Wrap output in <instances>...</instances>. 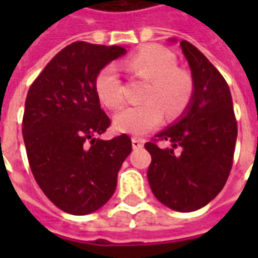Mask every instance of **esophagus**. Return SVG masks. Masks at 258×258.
I'll use <instances>...</instances> for the list:
<instances>
[{"mask_svg":"<svg viewBox=\"0 0 258 258\" xmlns=\"http://www.w3.org/2000/svg\"><path fill=\"white\" fill-rule=\"evenodd\" d=\"M131 144H133V148L134 149H140L144 146V140H140V138H133L131 140Z\"/></svg>","mask_w":258,"mask_h":258,"instance_id":"34e87169","label":"esophagus"}]
</instances>
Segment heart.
<instances>
[{
	"instance_id": "obj_1",
	"label": "heart",
	"mask_w": 258,
	"mask_h": 258,
	"mask_svg": "<svg viewBox=\"0 0 258 258\" xmlns=\"http://www.w3.org/2000/svg\"><path fill=\"white\" fill-rule=\"evenodd\" d=\"M130 73L149 80L142 92L144 103L128 106L113 118L114 130L130 135H144L160 125L166 113L174 118L184 112L194 94V81L177 58L162 45H146L123 62ZM96 96L109 109H118L125 99V88L116 64L109 63L98 72L94 81Z\"/></svg>"
}]
</instances>
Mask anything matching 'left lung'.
<instances>
[{"label":"left lung","instance_id":"1","mask_svg":"<svg viewBox=\"0 0 258 258\" xmlns=\"http://www.w3.org/2000/svg\"><path fill=\"white\" fill-rule=\"evenodd\" d=\"M194 94L182 116L146 142L148 181L157 200L175 211L202 209L221 192L232 168L238 124L227 81L190 42H179ZM159 140L170 146L160 148Z\"/></svg>","mask_w":258,"mask_h":258}]
</instances>
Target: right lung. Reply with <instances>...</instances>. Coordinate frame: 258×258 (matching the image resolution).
Masks as SVG:
<instances>
[{
    "label": "right lung",
    "mask_w": 258,
    "mask_h": 258,
    "mask_svg": "<svg viewBox=\"0 0 258 258\" xmlns=\"http://www.w3.org/2000/svg\"><path fill=\"white\" fill-rule=\"evenodd\" d=\"M127 52L118 45L72 42L30 85L22 133L37 184L60 210L94 213L114 194L117 173L133 149L128 135L95 138L110 125L94 81L109 62Z\"/></svg>",
    "instance_id": "add662e5"
}]
</instances>
